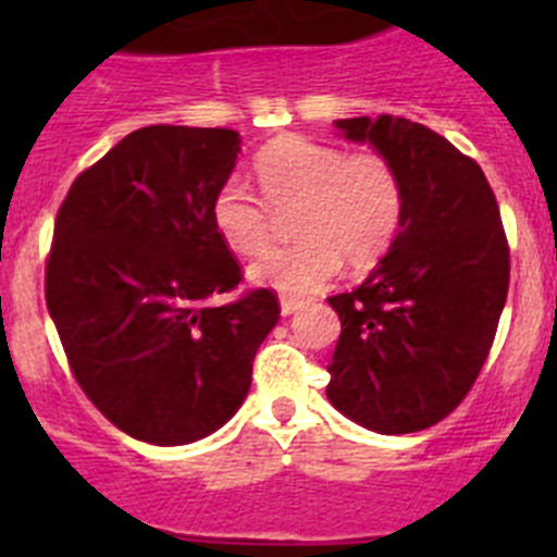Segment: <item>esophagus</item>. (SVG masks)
Listing matches in <instances>:
<instances>
[{"instance_id":"obj_1","label":"esophagus","mask_w":557,"mask_h":557,"mask_svg":"<svg viewBox=\"0 0 557 557\" xmlns=\"http://www.w3.org/2000/svg\"><path fill=\"white\" fill-rule=\"evenodd\" d=\"M301 309V301L298 298H282V318H289Z\"/></svg>"}]
</instances>
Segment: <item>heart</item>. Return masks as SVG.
I'll use <instances>...</instances> for the list:
<instances>
[{"instance_id":"heart-1","label":"heart","mask_w":557,"mask_h":557,"mask_svg":"<svg viewBox=\"0 0 557 557\" xmlns=\"http://www.w3.org/2000/svg\"><path fill=\"white\" fill-rule=\"evenodd\" d=\"M256 181L273 209L298 203V243L262 253L248 268L259 287L307 295L348 264H371L393 243L405 214V186L379 152H354L326 141L287 136L256 156ZM211 225L231 250L253 256L270 239V209L243 178H225L211 200Z\"/></svg>"}]
</instances>
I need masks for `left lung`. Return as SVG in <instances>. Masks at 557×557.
<instances>
[{
  "mask_svg": "<svg viewBox=\"0 0 557 557\" xmlns=\"http://www.w3.org/2000/svg\"><path fill=\"white\" fill-rule=\"evenodd\" d=\"M396 166L405 214L387 253L339 314L326 396L354 424L407 435L449 416L494 343L510 282L508 239L480 166L401 116L334 122Z\"/></svg>",
  "mask_w": 557,
  "mask_h": 557,
  "instance_id": "8db88e82",
  "label": "left lung"
}]
</instances>
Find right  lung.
<instances>
[{"label": "right lung", "instance_id": "right-lung-1", "mask_svg": "<svg viewBox=\"0 0 557 557\" xmlns=\"http://www.w3.org/2000/svg\"><path fill=\"white\" fill-rule=\"evenodd\" d=\"M239 145L228 127H141L77 175L58 211L49 318L83 393L145 444L218 432L278 321L270 289L211 304L243 278L211 225Z\"/></svg>", "mask_w": 557, "mask_h": 557}]
</instances>
